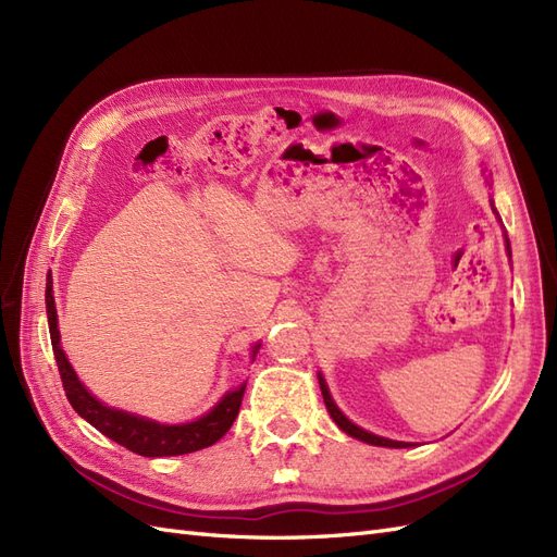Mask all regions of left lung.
Returning a JSON list of instances; mask_svg holds the SVG:
<instances>
[{
  "instance_id": "8db88e82",
  "label": "left lung",
  "mask_w": 557,
  "mask_h": 557,
  "mask_svg": "<svg viewBox=\"0 0 557 557\" xmlns=\"http://www.w3.org/2000/svg\"><path fill=\"white\" fill-rule=\"evenodd\" d=\"M493 211H495V205H493ZM495 213H497V211H495ZM507 252H509V258H511V244H509V239H507ZM318 383H320V393H323L325 407H327L332 420H334L336 425H339V430H344L348 436H352V440H360V442L372 444V446H385V448H409V446H413V444H409V442L385 440V436L372 434V432H367V430L358 428L356 423H350V420L342 413V409L334 404V399H332V395H330V387H327V383H325V379H323V374H320V372H318Z\"/></svg>"
}]
</instances>
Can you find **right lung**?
I'll return each mask as SVG.
<instances>
[{
    "label": "right lung",
    "mask_w": 557,
    "mask_h": 557,
    "mask_svg": "<svg viewBox=\"0 0 557 557\" xmlns=\"http://www.w3.org/2000/svg\"><path fill=\"white\" fill-rule=\"evenodd\" d=\"M46 315H48V330H50V344H53L55 362L60 369V379L64 385L66 399L74 407V411L86 418L88 423L102 432L115 444L125 446L127 450L144 455V458H166V455H185L201 448L213 446L225 432L232 428L234 418L239 416V407L244 399L246 383H242L234 391H227L215 407L199 416L190 423L178 425H162L158 420H150L146 416L129 413L115 407H107L99 401L86 385H83L74 372V367L66 360L64 350L60 346V330H58V311H55V297H53V276H46ZM260 344L250 348V360H256V352Z\"/></svg>",
    "instance_id": "1"
}]
</instances>
